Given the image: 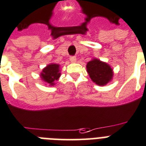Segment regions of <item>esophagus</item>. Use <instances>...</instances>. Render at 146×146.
Masks as SVG:
<instances>
[{"label": "esophagus", "instance_id": "34e87169", "mask_svg": "<svg viewBox=\"0 0 146 146\" xmlns=\"http://www.w3.org/2000/svg\"><path fill=\"white\" fill-rule=\"evenodd\" d=\"M70 60L71 62L75 63V62H76V56H70Z\"/></svg>", "mask_w": 146, "mask_h": 146}]
</instances>
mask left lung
<instances>
[{"label":"left lung","mask_w":146,"mask_h":146,"mask_svg":"<svg viewBox=\"0 0 146 146\" xmlns=\"http://www.w3.org/2000/svg\"><path fill=\"white\" fill-rule=\"evenodd\" d=\"M87 71L94 83L103 86L112 80L113 70L111 66L100 60L94 58L87 64Z\"/></svg>","instance_id":"left-lung-1"}]
</instances>
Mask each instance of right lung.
Returning <instances> with one entry per match:
<instances>
[{"mask_svg":"<svg viewBox=\"0 0 146 146\" xmlns=\"http://www.w3.org/2000/svg\"><path fill=\"white\" fill-rule=\"evenodd\" d=\"M59 64H50L43 69L41 73V79L46 84L50 85H54L55 82L58 80L61 73H60Z\"/></svg>","mask_w":146,"mask_h":146,"instance_id":"1","label":"right lung"}]
</instances>
